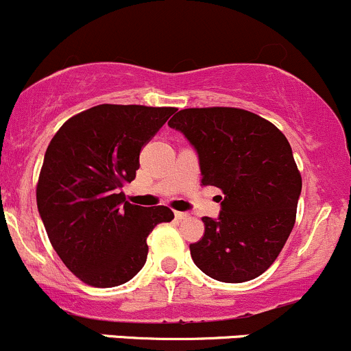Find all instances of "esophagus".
Returning a JSON list of instances; mask_svg holds the SVG:
<instances>
[{"instance_id":"34e87169","label":"esophagus","mask_w":351,"mask_h":351,"mask_svg":"<svg viewBox=\"0 0 351 351\" xmlns=\"http://www.w3.org/2000/svg\"><path fill=\"white\" fill-rule=\"evenodd\" d=\"M174 216H176V219L184 221V219H187V217H189V214H187V213H182V210H176Z\"/></svg>"}]
</instances>
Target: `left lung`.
<instances>
[{
    "mask_svg": "<svg viewBox=\"0 0 351 351\" xmlns=\"http://www.w3.org/2000/svg\"><path fill=\"white\" fill-rule=\"evenodd\" d=\"M199 154L202 186L222 191L219 219L202 217L195 266L224 282L258 278L276 261L296 221L301 174L269 120L234 107L184 108L169 120Z\"/></svg>",
    "mask_w": 351,
    "mask_h": 351,
    "instance_id": "8db88e82",
    "label": "left lung"
}]
</instances>
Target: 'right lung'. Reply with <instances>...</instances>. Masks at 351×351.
I'll use <instances>...</instances> for the list:
<instances>
[{
  "label": "right lung",
  "instance_id": "obj_1",
  "mask_svg": "<svg viewBox=\"0 0 351 351\" xmlns=\"http://www.w3.org/2000/svg\"><path fill=\"white\" fill-rule=\"evenodd\" d=\"M177 108L101 104L66 120L45 152L36 204L48 239L71 273L95 288L127 282L145 265L147 236L171 222L165 206L125 201L142 147Z\"/></svg>",
  "mask_w": 351,
  "mask_h": 351
}]
</instances>
